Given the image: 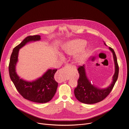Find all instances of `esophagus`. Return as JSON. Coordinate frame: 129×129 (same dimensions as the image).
I'll return each mask as SVG.
<instances>
[{
    "mask_svg": "<svg viewBox=\"0 0 129 129\" xmlns=\"http://www.w3.org/2000/svg\"><path fill=\"white\" fill-rule=\"evenodd\" d=\"M67 67H65L64 68L60 69L58 72V78L57 81L59 82L64 81L66 79H68V76L66 75L67 72Z\"/></svg>",
    "mask_w": 129,
    "mask_h": 129,
    "instance_id": "1",
    "label": "esophagus"
}]
</instances>
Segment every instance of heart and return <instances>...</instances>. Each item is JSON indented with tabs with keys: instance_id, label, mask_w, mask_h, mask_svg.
Returning a JSON list of instances; mask_svg holds the SVG:
<instances>
[{
	"instance_id": "b5f03b06",
	"label": "heart",
	"mask_w": 129,
	"mask_h": 129,
	"mask_svg": "<svg viewBox=\"0 0 129 129\" xmlns=\"http://www.w3.org/2000/svg\"><path fill=\"white\" fill-rule=\"evenodd\" d=\"M86 42L81 39H77L70 41L67 43L63 47V52L68 55H75L80 52L85 47ZM59 57L62 60L64 59V56L61 53H59ZM89 55V50L85 49L83 50L80 53L77 55L74 58L75 62L81 64L83 63L88 58Z\"/></svg>"
}]
</instances>
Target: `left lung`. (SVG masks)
<instances>
[{"mask_svg": "<svg viewBox=\"0 0 129 129\" xmlns=\"http://www.w3.org/2000/svg\"><path fill=\"white\" fill-rule=\"evenodd\" d=\"M105 46L106 45L104 42ZM112 52L115 63V73L112 78V81L107 87L101 88L92 84L88 79L85 71V65L78 68L79 79L78 80V86L74 89L75 96L79 102L85 104H94L101 102L110 94L117 80L119 68L115 52L113 48H109Z\"/></svg>", "mask_w": 129, "mask_h": 129, "instance_id": "1", "label": "left lung"}]
</instances>
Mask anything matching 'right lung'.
Masks as SVG:
<instances>
[{"label": "right lung", "instance_id": "right-lung-1", "mask_svg": "<svg viewBox=\"0 0 129 129\" xmlns=\"http://www.w3.org/2000/svg\"><path fill=\"white\" fill-rule=\"evenodd\" d=\"M40 40V35L29 36L14 48L10 58L9 71L12 81L24 98L31 102L43 103L49 102L56 93L58 83L55 80L54 75L57 70L48 69L41 77L33 81L21 79L16 71L19 49L29 42Z\"/></svg>", "mask_w": 129, "mask_h": 129}]
</instances>
